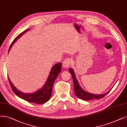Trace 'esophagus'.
Segmentation results:
<instances>
[{
  "label": "esophagus",
  "instance_id": "1",
  "mask_svg": "<svg viewBox=\"0 0 127 127\" xmlns=\"http://www.w3.org/2000/svg\"><path fill=\"white\" fill-rule=\"evenodd\" d=\"M72 63V60L71 59H66L64 60L63 63V66L64 68H68L70 66V65Z\"/></svg>",
  "mask_w": 127,
  "mask_h": 127
}]
</instances>
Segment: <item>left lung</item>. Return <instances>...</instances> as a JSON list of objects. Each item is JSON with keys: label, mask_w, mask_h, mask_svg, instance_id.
<instances>
[{"label": "left lung", "mask_w": 127, "mask_h": 127, "mask_svg": "<svg viewBox=\"0 0 127 127\" xmlns=\"http://www.w3.org/2000/svg\"><path fill=\"white\" fill-rule=\"evenodd\" d=\"M68 70L70 73L71 76H72L73 79L74 91H75V95L79 98L82 99V100H85V101H87V100L89 101V100H93V99H100L104 97L107 94H108L110 91L111 90V89L108 92L105 93L102 95H95V94H92V93L88 92L84 90L81 88L78 80H77V78H76L75 74L74 73L73 68H70Z\"/></svg>", "instance_id": "left-lung-1"}]
</instances>
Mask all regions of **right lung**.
Instances as JSON below:
<instances>
[{
	"label": "right lung",
	"mask_w": 127,
	"mask_h": 127,
	"mask_svg": "<svg viewBox=\"0 0 127 127\" xmlns=\"http://www.w3.org/2000/svg\"><path fill=\"white\" fill-rule=\"evenodd\" d=\"M29 30V29L25 30L15 38V39L13 40L12 43L11 44L9 49V52L11 48L12 47L13 43L16 41V40L19 39L22 35H23L25 32H26ZM61 63H58L53 66L45 85L41 89L32 93H24L19 91L14 87V86L12 83V82L10 81L9 77H8V78L9 81L10 85L12 88V90L18 96L29 102L36 104H43L48 101L49 99L50 98L51 96L52 90L54 82L58 75L61 72Z\"/></svg>",
	"instance_id": "right-lung-1"
}]
</instances>
